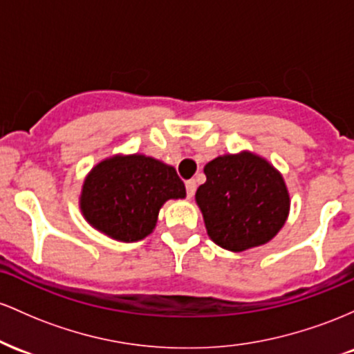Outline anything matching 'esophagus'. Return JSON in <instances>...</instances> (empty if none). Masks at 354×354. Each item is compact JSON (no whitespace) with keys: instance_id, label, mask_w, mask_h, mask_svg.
Returning a JSON list of instances; mask_svg holds the SVG:
<instances>
[{"instance_id":"obj_1","label":"esophagus","mask_w":354,"mask_h":354,"mask_svg":"<svg viewBox=\"0 0 354 354\" xmlns=\"http://www.w3.org/2000/svg\"><path fill=\"white\" fill-rule=\"evenodd\" d=\"M196 187H197V184H196V180H192V178L185 182V190H187L189 198L194 197V194H196Z\"/></svg>"}]
</instances>
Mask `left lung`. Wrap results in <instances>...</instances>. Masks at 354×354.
Listing matches in <instances>:
<instances>
[{"mask_svg":"<svg viewBox=\"0 0 354 354\" xmlns=\"http://www.w3.org/2000/svg\"><path fill=\"white\" fill-rule=\"evenodd\" d=\"M207 177L196 192L209 237L232 252L269 242L289 214L284 178L251 152L221 156L204 167Z\"/></svg>","mask_w":354,"mask_h":354,"instance_id":"obj_1","label":"left lung"}]
</instances>
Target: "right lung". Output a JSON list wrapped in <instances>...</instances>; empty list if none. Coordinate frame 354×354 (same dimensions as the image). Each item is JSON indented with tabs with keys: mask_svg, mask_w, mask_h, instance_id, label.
I'll list each match as a JSON object with an SVG mask.
<instances>
[{
	"mask_svg": "<svg viewBox=\"0 0 354 354\" xmlns=\"http://www.w3.org/2000/svg\"><path fill=\"white\" fill-rule=\"evenodd\" d=\"M176 169L142 153L105 158L90 170L82 187L86 222L105 236L135 242L156 229L158 210L169 198H184Z\"/></svg>",
	"mask_w": 354,
	"mask_h": 354,
	"instance_id": "1",
	"label": "right lung"
}]
</instances>
